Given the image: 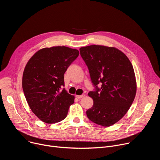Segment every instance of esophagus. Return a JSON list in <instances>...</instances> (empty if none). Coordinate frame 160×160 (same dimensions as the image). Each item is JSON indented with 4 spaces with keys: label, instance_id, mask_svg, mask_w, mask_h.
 <instances>
[{
    "label": "esophagus",
    "instance_id": "34e87169",
    "mask_svg": "<svg viewBox=\"0 0 160 160\" xmlns=\"http://www.w3.org/2000/svg\"><path fill=\"white\" fill-rule=\"evenodd\" d=\"M84 96H85L84 94H82V95H77V96H76V98H78V99H80V98H83Z\"/></svg>",
    "mask_w": 160,
    "mask_h": 160
}]
</instances>
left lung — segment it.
<instances>
[{
  "label": "left lung",
  "mask_w": 160,
  "mask_h": 160,
  "mask_svg": "<svg viewBox=\"0 0 160 160\" xmlns=\"http://www.w3.org/2000/svg\"><path fill=\"white\" fill-rule=\"evenodd\" d=\"M80 52L96 87L88 94L94 104L87 116L98 125H112L125 116L134 100L137 84L133 66L115 48L92 45L81 48Z\"/></svg>",
  "instance_id": "8db88e82"
}]
</instances>
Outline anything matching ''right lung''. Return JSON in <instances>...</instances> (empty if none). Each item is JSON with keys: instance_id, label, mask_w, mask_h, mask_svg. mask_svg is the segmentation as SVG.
I'll return each instance as SVG.
<instances>
[{"instance_id": "1", "label": "right lung", "mask_w": 160, "mask_h": 160, "mask_svg": "<svg viewBox=\"0 0 160 160\" xmlns=\"http://www.w3.org/2000/svg\"><path fill=\"white\" fill-rule=\"evenodd\" d=\"M78 55L77 49L56 46L39 50L28 61L22 90L31 110L41 121L51 124L66 117L75 97L62 89L64 75Z\"/></svg>"}]
</instances>
